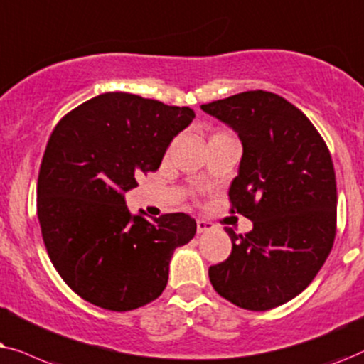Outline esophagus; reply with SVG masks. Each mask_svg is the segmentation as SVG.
<instances>
[{
  "label": "esophagus",
  "instance_id": "34e87169",
  "mask_svg": "<svg viewBox=\"0 0 364 364\" xmlns=\"http://www.w3.org/2000/svg\"><path fill=\"white\" fill-rule=\"evenodd\" d=\"M213 228H215V225H213V223H210V221L196 220V230H198V232H206V231L213 230Z\"/></svg>",
  "mask_w": 364,
  "mask_h": 364
}]
</instances>
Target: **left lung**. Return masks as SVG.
<instances>
[{
	"instance_id": "obj_1",
	"label": "left lung",
	"mask_w": 364,
	"mask_h": 364,
	"mask_svg": "<svg viewBox=\"0 0 364 364\" xmlns=\"http://www.w3.org/2000/svg\"><path fill=\"white\" fill-rule=\"evenodd\" d=\"M238 133V176L231 213L253 221L230 235L228 259L210 266L216 293L236 306L266 311L298 296L326 261L336 235V176L329 149L296 106L256 90L201 105Z\"/></svg>"
}]
</instances>
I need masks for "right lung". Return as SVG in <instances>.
Returning <instances> with one entry per match:
<instances>
[{"label": "right lung", "mask_w": 364, "mask_h": 364, "mask_svg": "<svg viewBox=\"0 0 364 364\" xmlns=\"http://www.w3.org/2000/svg\"><path fill=\"white\" fill-rule=\"evenodd\" d=\"M193 118L188 106L105 93L53 129L38 174V220L53 266L77 296L129 311L166 288L174 250L193 240L196 221L185 213L133 216L124 193L156 171Z\"/></svg>", "instance_id": "right-lung-1"}]
</instances>
